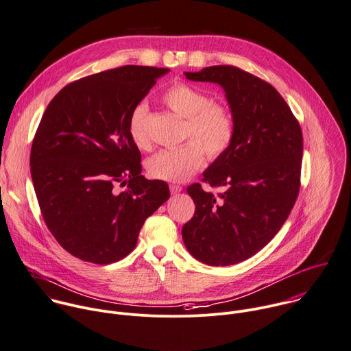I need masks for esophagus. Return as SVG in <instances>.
I'll return each instance as SVG.
<instances>
[{"instance_id": "1", "label": "esophagus", "mask_w": 351, "mask_h": 351, "mask_svg": "<svg viewBox=\"0 0 351 351\" xmlns=\"http://www.w3.org/2000/svg\"><path fill=\"white\" fill-rule=\"evenodd\" d=\"M182 189H183V187H182L180 184H171V186H169V190H171V193H172V194H178V193H180V191H182Z\"/></svg>"}]
</instances>
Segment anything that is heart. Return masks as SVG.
<instances>
[{"instance_id": "obj_1", "label": "heart", "mask_w": 351, "mask_h": 351, "mask_svg": "<svg viewBox=\"0 0 351 351\" xmlns=\"http://www.w3.org/2000/svg\"><path fill=\"white\" fill-rule=\"evenodd\" d=\"M162 103L180 119H184V145L161 150L149 158L146 167L152 178L165 182H184L201 169L205 154L210 161L221 158L231 147L236 136L234 119L230 110L216 101L201 89L176 82L161 96ZM147 106L136 104L128 119V132L136 147L147 150L150 138L147 134Z\"/></svg>"}]
</instances>
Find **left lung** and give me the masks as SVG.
Segmentation results:
<instances>
[{
  "label": "left lung",
  "instance_id": "obj_1",
  "mask_svg": "<svg viewBox=\"0 0 351 351\" xmlns=\"http://www.w3.org/2000/svg\"><path fill=\"white\" fill-rule=\"evenodd\" d=\"M186 77L223 86L236 136L202 178L224 190L215 195L199 183L187 187L195 212L182 228L183 241L205 265H236L274 239L296 202L303 156L300 124L273 85L240 67L212 66Z\"/></svg>",
  "mask_w": 351,
  "mask_h": 351
}]
</instances>
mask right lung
Instances as JSON below:
<instances>
[{"label":"right lung","mask_w":351,"mask_h":351,"mask_svg":"<svg viewBox=\"0 0 351 351\" xmlns=\"http://www.w3.org/2000/svg\"><path fill=\"white\" fill-rule=\"evenodd\" d=\"M165 73L128 64L80 78L43 115L30 153L36 195L51 234L81 261L124 259L145 220L169 198L165 182L141 175L128 132L132 108Z\"/></svg>","instance_id":"obj_1"}]
</instances>
